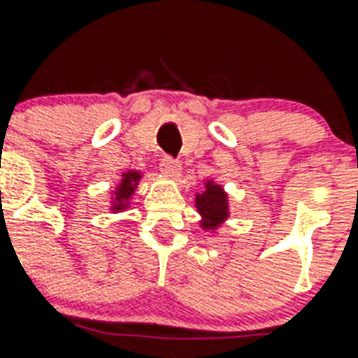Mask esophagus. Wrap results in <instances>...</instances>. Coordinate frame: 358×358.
Returning <instances> with one entry per match:
<instances>
[{
	"label": "esophagus",
	"instance_id": "1",
	"mask_svg": "<svg viewBox=\"0 0 358 358\" xmlns=\"http://www.w3.org/2000/svg\"><path fill=\"white\" fill-rule=\"evenodd\" d=\"M161 171L167 174V176H178L180 171H182V167H180V163L176 159H173V157H163V161H161Z\"/></svg>",
	"mask_w": 358,
	"mask_h": 358
}]
</instances>
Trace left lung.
<instances>
[{
  "label": "left lung",
  "instance_id": "1",
  "mask_svg": "<svg viewBox=\"0 0 358 358\" xmlns=\"http://www.w3.org/2000/svg\"><path fill=\"white\" fill-rule=\"evenodd\" d=\"M195 206L201 214V227L215 231L229 217V197L222 185L208 180L203 193L195 195Z\"/></svg>",
  "mask_w": 358,
  "mask_h": 358
}]
</instances>
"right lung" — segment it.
Returning a JSON list of instances; mask_svg holds the SVG:
<instances>
[{
  "label": "right lung",
  "instance_id": "right-lung-1",
  "mask_svg": "<svg viewBox=\"0 0 358 358\" xmlns=\"http://www.w3.org/2000/svg\"><path fill=\"white\" fill-rule=\"evenodd\" d=\"M143 178V174L138 173V171H127V173L122 174V180H120V184L116 185V189H114V199H113V206L110 210L113 212H122L129 206V201L133 197V193H135L136 185Z\"/></svg>",
  "mask_w": 358,
  "mask_h": 358
}]
</instances>
